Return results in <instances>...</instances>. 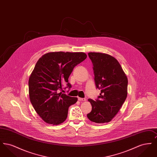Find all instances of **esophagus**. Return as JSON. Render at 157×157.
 Segmentation results:
<instances>
[{
	"label": "esophagus",
	"mask_w": 157,
	"mask_h": 157,
	"mask_svg": "<svg viewBox=\"0 0 157 157\" xmlns=\"http://www.w3.org/2000/svg\"><path fill=\"white\" fill-rule=\"evenodd\" d=\"M78 100L79 101H85L86 99L85 98H78Z\"/></svg>",
	"instance_id": "obj_1"
}]
</instances>
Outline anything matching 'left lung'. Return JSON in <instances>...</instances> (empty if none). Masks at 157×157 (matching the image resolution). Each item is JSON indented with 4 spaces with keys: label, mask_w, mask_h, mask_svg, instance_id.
Here are the masks:
<instances>
[{
    "label": "left lung",
    "mask_w": 157,
    "mask_h": 157,
    "mask_svg": "<svg viewBox=\"0 0 157 157\" xmlns=\"http://www.w3.org/2000/svg\"><path fill=\"white\" fill-rule=\"evenodd\" d=\"M93 65L94 81L101 93L95 101L89 99L92 111L88 119L95 123H106L116 115L127 97L128 79L118 61L102 53H88Z\"/></svg>",
    "instance_id": "1"
}]
</instances>
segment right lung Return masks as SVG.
<instances>
[{
    "label": "right lung",
    "instance_id": "obj_1",
    "mask_svg": "<svg viewBox=\"0 0 157 157\" xmlns=\"http://www.w3.org/2000/svg\"><path fill=\"white\" fill-rule=\"evenodd\" d=\"M83 52H56L46 53L34 67L29 79L30 102L36 112L45 122L59 125L67 119L69 107L78 98L59 93L63 83L68 82L74 68L86 58Z\"/></svg>",
    "mask_w": 157,
    "mask_h": 157
}]
</instances>
